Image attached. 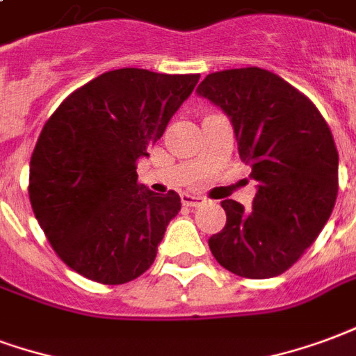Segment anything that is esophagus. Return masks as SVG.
Wrapping results in <instances>:
<instances>
[{
    "mask_svg": "<svg viewBox=\"0 0 356 356\" xmlns=\"http://www.w3.org/2000/svg\"><path fill=\"white\" fill-rule=\"evenodd\" d=\"M204 199L203 197H195V195H189V193H181V204L184 207H199V204L203 203Z\"/></svg>",
    "mask_w": 356,
    "mask_h": 356,
    "instance_id": "34e87169",
    "label": "esophagus"
}]
</instances>
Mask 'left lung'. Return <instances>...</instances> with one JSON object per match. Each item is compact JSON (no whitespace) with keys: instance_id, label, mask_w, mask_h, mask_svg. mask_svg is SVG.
I'll list each match as a JSON object with an SVG mask.
<instances>
[{"instance_id":"1","label":"left lung","mask_w":356,"mask_h":356,"mask_svg":"<svg viewBox=\"0 0 356 356\" xmlns=\"http://www.w3.org/2000/svg\"><path fill=\"white\" fill-rule=\"evenodd\" d=\"M197 92L229 115L241 161L258 181L252 210L222 201L227 222L209 238L210 252L238 277L284 273L315 243L336 204L330 127L303 92L256 66L209 74Z\"/></svg>"}]
</instances>
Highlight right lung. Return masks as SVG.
I'll list each match as a JSON object with an SVG mask.
<instances>
[{"label": "right lung", "mask_w": 356, "mask_h": 356, "mask_svg": "<svg viewBox=\"0 0 356 356\" xmlns=\"http://www.w3.org/2000/svg\"><path fill=\"white\" fill-rule=\"evenodd\" d=\"M199 74L121 68L75 89L43 124L30 159V203L56 256L102 284L152 267L176 191L138 184L136 161L163 136Z\"/></svg>", "instance_id": "obj_1"}]
</instances>
